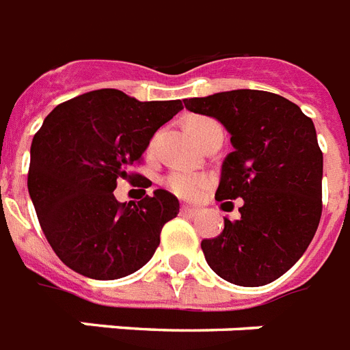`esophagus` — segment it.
Returning <instances> with one entry per match:
<instances>
[{
  "label": "esophagus",
  "instance_id": "34e87169",
  "mask_svg": "<svg viewBox=\"0 0 350 350\" xmlns=\"http://www.w3.org/2000/svg\"><path fill=\"white\" fill-rule=\"evenodd\" d=\"M180 213L186 215V217H197V215L200 213V209L195 208V206H183V208H180Z\"/></svg>",
  "mask_w": 350,
  "mask_h": 350
}]
</instances>
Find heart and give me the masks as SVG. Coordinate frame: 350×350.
Returning <instances> with one entry per match:
<instances>
[{"label":"heart","instance_id":"heart-1","mask_svg":"<svg viewBox=\"0 0 350 350\" xmlns=\"http://www.w3.org/2000/svg\"><path fill=\"white\" fill-rule=\"evenodd\" d=\"M217 122L213 119H208V117H193L189 119L188 128L191 131V135L195 139H198V135L202 133L208 126H213ZM153 148V142L150 144V150ZM167 188L172 189L175 195L184 198H195L198 197L204 189L208 188V177L204 175H198V173H189V172H173L166 180Z\"/></svg>","mask_w":350,"mask_h":350}]
</instances>
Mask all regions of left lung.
Wrapping results in <instances>:
<instances>
[{"label": "left lung", "instance_id": "obj_1", "mask_svg": "<svg viewBox=\"0 0 350 350\" xmlns=\"http://www.w3.org/2000/svg\"><path fill=\"white\" fill-rule=\"evenodd\" d=\"M186 110L213 117L231 135L215 198H242L240 219H224L204 256L224 280L258 287L300 260L321 217L323 155L314 124L289 99L262 90L220 92L184 99Z\"/></svg>", "mask_w": 350, "mask_h": 350}]
</instances>
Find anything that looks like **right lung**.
<instances>
[{
  "label": "right lung",
  "instance_id": "1",
  "mask_svg": "<svg viewBox=\"0 0 350 350\" xmlns=\"http://www.w3.org/2000/svg\"><path fill=\"white\" fill-rule=\"evenodd\" d=\"M183 110L180 100H137L103 88L55 106L33 135L29 193L52 250L70 269L117 280L150 262L178 198L155 189L117 202V178L146 152L155 131ZM137 178L141 175H135ZM144 188L150 180L142 177Z\"/></svg>",
  "mask_w": 350,
  "mask_h": 350
}]
</instances>
